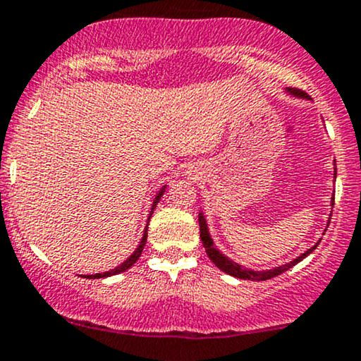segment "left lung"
Returning a JSON list of instances; mask_svg holds the SVG:
<instances>
[{
	"mask_svg": "<svg viewBox=\"0 0 361 361\" xmlns=\"http://www.w3.org/2000/svg\"><path fill=\"white\" fill-rule=\"evenodd\" d=\"M288 94L296 95V97H301V99H307L306 92H302V90H299V89H288ZM334 169H336V168H334ZM334 178H336V173H334ZM331 205H334V198H331ZM198 224H200V238H202V244H203V247H205L207 255L210 257L212 262H214L215 266L220 269V271H224L225 274L238 277V279L267 281V279H271V277L279 276V274H282V272L288 271V269L296 266L298 262H301L302 259H306L307 255H310L311 252L314 250L319 244V242H318V244L312 245L311 249H307L305 254H301L299 257L290 260V262H288V264H284V266H279V267H274V269H267V271H252V269H245L244 266H240V264L233 262L232 259H228L227 255H224L222 252L216 249V247L214 245V240H212V237H210V232H208L207 220H205V216H203V214H198ZM328 224H329V220H328ZM324 232H326V230H324Z\"/></svg>",
	"mask_w": 361,
	"mask_h": 361,
	"instance_id": "1",
	"label": "left lung"
}]
</instances>
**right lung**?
<instances>
[{"instance_id": "right-lung-1", "label": "right lung", "mask_w": 361, "mask_h": 361, "mask_svg": "<svg viewBox=\"0 0 361 361\" xmlns=\"http://www.w3.org/2000/svg\"><path fill=\"white\" fill-rule=\"evenodd\" d=\"M164 188H166V185L163 186L161 190H159V193L156 195V198L153 200V207H151V212H149V219H151V215H153V212H154V208H156V205H158V202H159V198L163 197V193H164ZM149 219H147V224H149ZM146 238H147V225H146V228H145V233H142V238H141V242H139V245H137V249L133 252L131 254V257H128L124 260L123 264H121V266H117L116 269H112V271H107V272H102V274H94V276H85L87 279H101V277H109V276H116V274H119V272H124V271H128L129 267L133 266V264H136V260L141 257V252H142V249H145V244H146Z\"/></svg>"}]
</instances>
